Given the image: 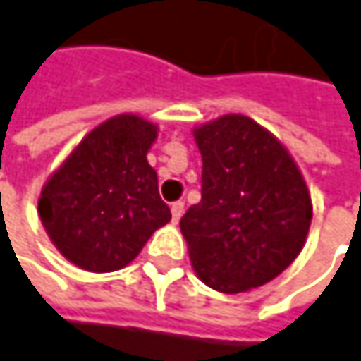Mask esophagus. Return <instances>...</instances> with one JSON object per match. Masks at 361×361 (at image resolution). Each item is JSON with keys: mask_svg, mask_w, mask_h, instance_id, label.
I'll return each mask as SVG.
<instances>
[{"mask_svg": "<svg viewBox=\"0 0 361 361\" xmlns=\"http://www.w3.org/2000/svg\"><path fill=\"white\" fill-rule=\"evenodd\" d=\"M181 215H183V202L178 200V202H173V204H171V217H173V221H176V224L180 221Z\"/></svg>", "mask_w": 361, "mask_h": 361, "instance_id": "obj_1", "label": "esophagus"}]
</instances>
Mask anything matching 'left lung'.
<instances>
[{"label": "left lung", "instance_id": "8db88e82", "mask_svg": "<svg viewBox=\"0 0 361 361\" xmlns=\"http://www.w3.org/2000/svg\"><path fill=\"white\" fill-rule=\"evenodd\" d=\"M202 198L180 228L198 278L219 293H247L282 274L301 252L312 198L288 150L243 114L194 129Z\"/></svg>", "mask_w": 361, "mask_h": 361}]
</instances>
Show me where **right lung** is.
Wrapping results in <instances>:
<instances>
[{
  "label": "right lung",
  "mask_w": 361,
  "mask_h": 361,
  "mask_svg": "<svg viewBox=\"0 0 361 361\" xmlns=\"http://www.w3.org/2000/svg\"><path fill=\"white\" fill-rule=\"evenodd\" d=\"M159 129L137 114H116L92 129L41 190L39 217L71 263L116 271L171 219L159 196L148 150Z\"/></svg>",
  "instance_id": "right-lung-1"
}]
</instances>
